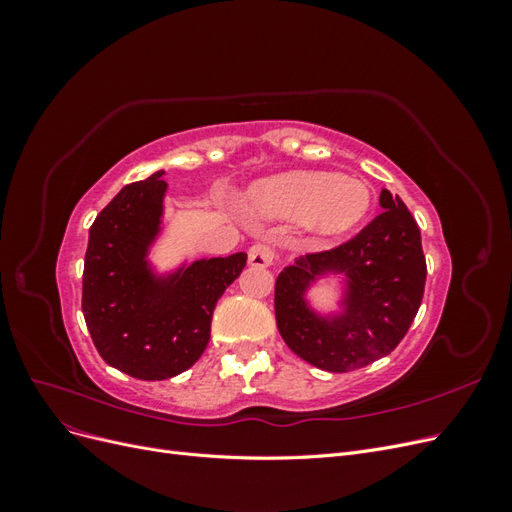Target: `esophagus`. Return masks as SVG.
Wrapping results in <instances>:
<instances>
[{
	"label": "esophagus",
	"instance_id": "34e87169",
	"mask_svg": "<svg viewBox=\"0 0 512 512\" xmlns=\"http://www.w3.org/2000/svg\"><path fill=\"white\" fill-rule=\"evenodd\" d=\"M275 258V250L269 243H254L247 252V260L254 267H269Z\"/></svg>",
	"mask_w": 512,
	"mask_h": 512
}]
</instances>
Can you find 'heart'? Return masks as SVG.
<instances>
[{
    "label": "heart",
    "mask_w": 512,
    "mask_h": 512,
    "mask_svg": "<svg viewBox=\"0 0 512 512\" xmlns=\"http://www.w3.org/2000/svg\"><path fill=\"white\" fill-rule=\"evenodd\" d=\"M250 200L262 215H301L303 224L320 235L346 232L359 224L371 207V194L363 181L303 170L258 183Z\"/></svg>",
    "instance_id": "obj_1"
}]
</instances>
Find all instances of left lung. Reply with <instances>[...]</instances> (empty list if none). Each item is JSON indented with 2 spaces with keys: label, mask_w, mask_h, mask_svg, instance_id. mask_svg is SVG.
Returning a JSON list of instances; mask_svg holds the SVG:
<instances>
[{
  "label": "left lung",
  "mask_w": 512,
  "mask_h": 512,
  "mask_svg": "<svg viewBox=\"0 0 512 512\" xmlns=\"http://www.w3.org/2000/svg\"><path fill=\"white\" fill-rule=\"evenodd\" d=\"M382 211L331 250L309 252L275 282V320L288 348L318 369L344 374L393 352L421 307L427 262L421 230L399 196L380 192ZM322 270L349 275L347 312L316 317L302 292Z\"/></svg>",
  "instance_id": "1"
}]
</instances>
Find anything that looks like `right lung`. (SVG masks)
Listing matches in <instances>:
<instances>
[{
    "mask_svg": "<svg viewBox=\"0 0 512 512\" xmlns=\"http://www.w3.org/2000/svg\"><path fill=\"white\" fill-rule=\"evenodd\" d=\"M162 170L123 188L89 228L83 316L102 359L138 380L190 369L211 337L215 303L243 271L247 254L196 260L158 280L147 247L160 230Z\"/></svg>",
    "mask_w": 512,
    "mask_h": 512,
    "instance_id": "add662e5",
    "label": "right lung"
}]
</instances>
